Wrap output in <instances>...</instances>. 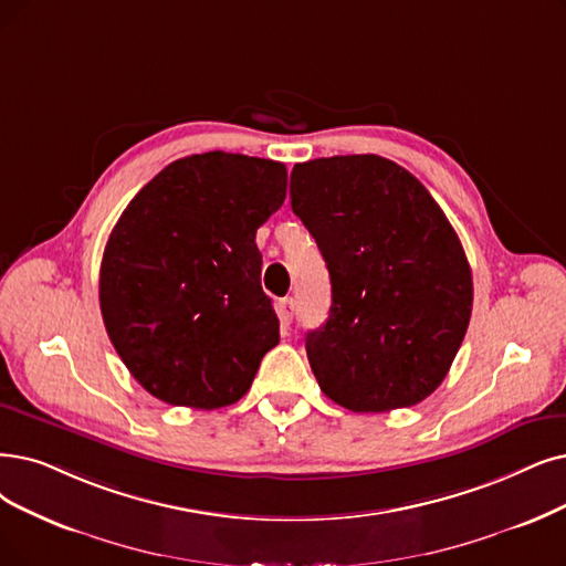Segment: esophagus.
<instances>
[{
    "label": "esophagus",
    "mask_w": 566,
    "mask_h": 566,
    "mask_svg": "<svg viewBox=\"0 0 566 566\" xmlns=\"http://www.w3.org/2000/svg\"><path fill=\"white\" fill-rule=\"evenodd\" d=\"M279 318L283 325H290L292 318H295V302H292L290 297L279 302Z\"/></svg>",
    "instance_id": "34e87169"
}]
</instances>
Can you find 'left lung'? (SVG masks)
Returning <instances> with one entry per match:
<instances>
[{
	"label": "left lung",
	"instance_id": "obj_1",
	"mask_svg": "<svg viewBox=\"0 0 566 566\" xmlns=\"http://www.w3.org/2000/svg\"><path fill=\"white\" fill-rule=\"evenodd\" d=\"M290 199L332 281L329 318L306 334L321 390L355 413L432 395L473 302L464 248L434 197L386 157L334 155L295 165Z\"/></svg>",
	"mask_w": 566,
	"mask_h": 566
}]
</instances>
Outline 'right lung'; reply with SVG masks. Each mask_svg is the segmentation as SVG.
I'll list each match as a JSON object with an SVG mask.
<instances>
[{
  "label": "right lung",
  "mask_w": 566,
  "mask_h": 566,
  "mask_svg": "<svg viewBox=\"0 0 566 566\" xmlns=\"http://www.w3.org/2000/svg\"><path fill=\"white\" fill-rule=\"evenodd\" d=\"M285 190V165L211 150L165 167L118 218L99 269L102 318L153 397L213 411L251 388L279 344L255 234Z\"/></svg>",
  "instance_id": "1"
}]
</instances>
